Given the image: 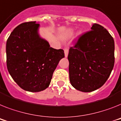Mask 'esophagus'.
<instances>
[{"label": "esophagus", "mask_w": 121, "mask_h": 121, "mask_svg": "<svg viewBox=\"0 0 121 121\" xmlns=\"http://www.w3.org/2000/svg\"><path fill=\"white\" fill-rule=\"evenodd\" d=\"M64 52H65V57L66 58L68 55V52H69V50H68V48H65L64 49Z\"/></svg>", "instance_id": "obj_1"}]
</instances>
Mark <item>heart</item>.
I'll list each match as a JSON object with an SVG mask.
<instances>
[{"mask_svg": "<svg viewBox=\"0 0 121 121\" xmlns=\"http://www.w3.org/2000/svg\"><path fill=\"white\" fill-rule=\"evenodd\" d=\"M73 34H74V31L71 29H68L66 32V35H68V36H71V35H73Z\"/></svg>", "mask_w": 121, "mask_h": 121, "instance_id": "1", "label": "heart"}]
</instances>
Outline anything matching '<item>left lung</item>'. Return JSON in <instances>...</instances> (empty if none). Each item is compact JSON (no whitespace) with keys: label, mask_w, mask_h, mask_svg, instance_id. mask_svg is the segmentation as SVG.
Wrapping results in <instances>:
<instances>
[{"label":"left lung","mask_w":121,"mask_h":121,"mask_svg":"<svg viewBox=\"0 0 121 121\" xmlns=\"http://www.w3.org/2000/svg\"><path fill=\"white\" fill-rule=\"evenodd\" d=\"M68 58L73 87L83 92L94 91L106 82L113 69L114 39L104 27L93 24L70 47Z\"/></svg>","instance_id":"8db88e82"}]
</instances>
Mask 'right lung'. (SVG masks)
Masks as SVG:
<instances>
[{
    "label": "right lung",
    "instance_id": "right-lung-1",
    "mask_svg": "<svg viewBox=\"0 0 121 121\" xmlns=\"http://www.w3.org/2000/svg\"><path fill=\"white\" fill-rule=\"evenodd\" d=\"M36 21L18 25L12 32L6 44L7 66L13 79L23 90L38 92L49 86L53 73L63 50L50 47L39 34Z\"/></svg>",
    "mask_w": 121,
    "mask_h": 121
}]
</instances>
